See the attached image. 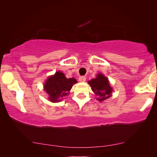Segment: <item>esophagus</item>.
Here are the masks:
<instances>
[{"mask_svg": "<svg viewBox=\"0 0 157 157\" xmlns=\"http://www.w3.org/2000/svg\"><path fill=\"white\" fill-rule=\"evenodd\" d=\"M78 81L80 82H85L86 81V77L85 76H80L78 78Z\"/></svg>", "mask_w": 157, "mask_h": 157, "instance_id": "34e87169", "label": "esophagus"}]
</instances>
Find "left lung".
<instances>
[{
  "label": "left lung",
  "mask_w": 157,
  "mask_h": 157,
  "mask_svg": "<svg viewBox=\"0 0 157 157\" xmlns=\"http://www.w3.org/2000/svg\"><path fill=\"white\" fill-rule=\"evenodd\" d=\"M88 83L91 86L92 91L98 96L97 100L99 101L106 100L111 96L113 89L109 84V79L101 73L97 74L96 78L89 81Z\"/></svg>",
  "instance_id": "obj_1"
}]
</instances>
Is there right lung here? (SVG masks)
<instances>
[{
  "label": "right lung",
  "instance_id": "1",
  "mask_svg": "<svg viewBox=\"0 0 157 157\" xmlns=\"http://www.w3.org/2000/svg\"><path fill=\"white\" fill-rule=\"evenodd\" d=\"M77 83L74 78H67L61 71H57L48 77L44 83V90L48 94L51 102H59L67 96L73 85Z\"/></svg>",
  "mask_w": 157,
  "mask_h": 157
}]
</instances>
